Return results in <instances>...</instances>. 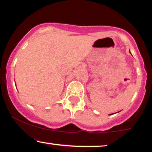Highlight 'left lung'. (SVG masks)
<instances>
[{
  "label": "left lung",
  "mask_w": 152,
  "mask_h": 152,
  "mask_svg": "<svg viewBox=\"0 0 152 152\" xmlns=\"http://www.w3.org/2000/svg\"><path fill=\"white\" fill-rule=\"evenodd\" d=\"M129 52H130V50H129ZM130 53H131V52H130ZM109 115H112V114H109Z\"/></svg>",
  "instance_id": "1"
}]
</instances>
